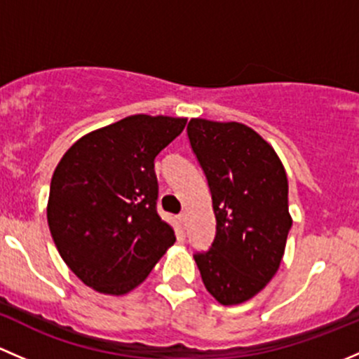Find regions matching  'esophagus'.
Wrapping results in <instances>:
<instances>
[{
    "label": "esophagus",
    "mask_w": 359,
    "mask_h": 359,
    "mask_svg": "<svg viewBox=\"0 0 359 359\" xmlns=\"http://www.w3.org/2000/svg\"><path fill=\"white\" fill-rule=\"evenodd\" d=\"M178 223L184 228V224H187V214H184V212L180 214V216H178Z\"/></svg>",
    "instance_id": "1"
}]
</instances>
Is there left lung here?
Instances as JSON below:
<instances>
[{"label":"left lung","mask_w":359,"mask_h":359,"mask_svg":"<svg viewBox=\"0 0 359 359\" xmlns=\"http://www.w3.org/2000/svg\"><path fill=\"white\" fill-rule=\"evenodd\" d=\"M187 133L216 216L209 250L194 259L217 302L240 304L264 289L285 252L292 226L285 169L245 124L191 119Z\"/></svg>","instance_id":"1"}]
</instances>
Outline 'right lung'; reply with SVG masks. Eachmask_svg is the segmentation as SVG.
Returning <instances> with one entry per match:
<instances>
[{"mask_svg":"<svg viewBox=\"0 0 359 359\" xmlns=\"http://www.w3.org/2000/svg\"><path fill=\"white\" fill-rule=\"evenodd\" d=\"M187 119L129 116L77 140L50 184L48 226L62 259L91 289L138 287L176 242L157 214L154 161Z\"/></svg>","mask_w":359,"mask_h":359,"instance_id":"1","label":"right lung"}]
</instances>
